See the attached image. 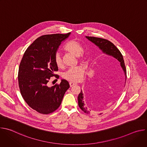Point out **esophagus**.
<instances>
[{
	"instance_id": "1",
	"label": "esophagus",
	"mask_w": 147,
	"mask_h": 147,
	"mask_svg": "<svg viewBox=\"0 0 147 147\" xmlns=\"http://www.w3.org/2000/svg\"><path fill=\"white\" fill-rule=\"evenodd\" d=\"M69 84H70V87H72L73 86H75V85H76V84H75V83H74V82H69Z\"/></svg>"
}]
</instances>
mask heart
Wrapping results in <instances>:
<instances>
[{"instance_id":"heart-1","label":"heart","mask_w":147,"mask_h":147,"mask_svg":"<svg viewBox=\"0 0 147 147\" xmlns=\"http://www.w3.org/2000/svg\"><path fill=\"white\" fill-rule=\"evenodd\" d=\"M64 49L75 56H78L79 59L83 58L84 47L80 42L77 40L71 39L69 40L65 45ZM54 61L57 67H61L63 65L62 59L59 53H56L55 55ZM84 74V71L82 68L78 66L69 68L62 74V77L72 82H77L82 80Z\"/></svg>"}]
</instances>
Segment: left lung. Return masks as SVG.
Masks as SVG:
<instances>
[{
  "label": "left lung",
  "mask_w": 147,
  "mask_h": 147,
  "mask_svg": "<svg viewBox=\"0 0 147 147\" xmlns=\"http://www.w3.org/2000/svg\"><path fill=\"white\" fill-rule=\"evenodd\" d=\"M86 38H87L91 42L94 44L96 46H97L103 53L106 54L107 55L111 56L113 57L114 58L116 59L120 63V66L124 71V75H125V80L126 81V69H125V66L124 65V61L123 59V57L120 52V51L116 48V47L109 40L103 39L100 38H96L94 36H86ZM84 98V95L82 94V91H81V92L79 94L78 96V106L85 113L87 114H90V112L89 111H88V109L87 107H85L86 105L84 104V101L83 100ZM101 113H100V115Z\"/></svg>",
  "instance_id": "8db88e82"
}]
</instances>
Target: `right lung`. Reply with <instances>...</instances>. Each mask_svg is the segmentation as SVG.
Here are the masks:
<instances>
[{
  "label": "right lung",
  "instance_id": "1",
  "mask_svg": "<svg viewBox=\"0 0 147 147\" xmlns=\"http://www.w3.org/2000/svg\"><path fill=\"white\" fill-rule=\"evenodd\" d=\"M70 35V32L38 38L27 49L20 62L18 81L21 94L29 107L40 113L47 115L55 111L70 87L66 80H61L59 85L48 86L51 77L58 70L55 55L61 42Z\"/></svg>",
  "mask_w": 147,
  "mask_h": 147
}]
</instances>
